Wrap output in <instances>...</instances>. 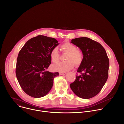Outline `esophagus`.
Returning a JSON list of instances; mask_svg holds the SVG:
<instances>
[{
  "mask_svg": "<svg viewBox=\"0 0 124 124\" xmlns=\"http://www.w3.org/2000/svg\"><path fill=\"white\" fill-rule=\"evenodd\" d=\"M59 74H60V75H61V76H63V75H66V74H67V73L61 72V73H59Z\"/></svg>",
  "mask_w": 124,
  "mask_h": 124,
  "instance_id": "obj_1",
  "label": "esophagus"
}]
</instances>
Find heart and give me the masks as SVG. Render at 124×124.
Returning a JSON list of instances; mask_svg holds the SVG:
<instances>
[{
  "label": "heart",
  "instance_id": "b5f03b06",
  "mask_svg": "<svg viewBox=\"0 0 124 124\" xmlns=\"http://www.w3.org/2000/svg\"><path fill=\"white\" fill-rule=\"evenodd\" d=\"M63 52L67 55L66 56V61L58 62L52 65V70L56 72H67L71 70L76 65H79L83 59L82 52L78 49L75 45L70 43H66L62 45ZM50 57L51 61L54 63L57 62L60 58V54L57 47L53 48L50 52Z\"/></svg>",
  "mask_w": 124,
  "mask_h": 124
}]
</instances>
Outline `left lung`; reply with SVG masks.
<instances>
[{
  "label": "left lung",
  "instance_id": "left-lung-1",
  "mask_svg": "<svg viewBox=\"0 0 124 124\" xmlns=\"http://www.w3.org/2000/svg\"><path fill=\"white\" fill-rule=\"evenodd\" d=\"M71 43L78 47L83 59L75 81L70 84L73 92L79 98L88 99L100 93L108 76L109 61L103 47L89 38L73 39Z\"/></svg>",
  "mask_w": 124,
  "mask_h": 124
}]
</instances>
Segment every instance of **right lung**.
<instances>
[{
	"label": "right lung",
	"mask_w": 124,
	"mask_h": 124,
	"mask_svg": "<svg viewBox=\"0 0 124 124\" xmlns=\"http://www.w3.org/2000/svg\"><path fill=\"white\" fill-rule=\"evenodd\" d=\"M58 44L54 38L38 35L29 40L20 51L16 77L22 89L29 96L43 97L51 90L54 78L59 74L46 70L51 64L50 52Z\"/></svg>",
	"instance_id": "obj_1"
}]
</instances>
